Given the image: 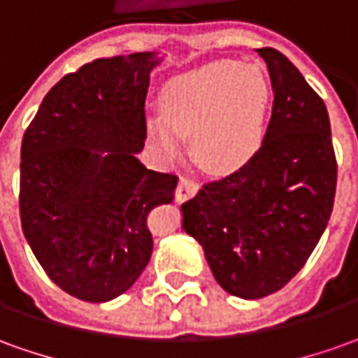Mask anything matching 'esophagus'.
<instances>
[{"label":"esophagus","mask_w":358,"mask_h":358,"mask_svg":"<svg viewBox=\"0 0 358 358\" xmlns=\"http://www.w3.org/2000/svg\"><path fill=\"white\" fill-rule=\"evenodd\" d=\"M198 189H199L198 182H194V180H188V178H180L178 188H176V201L182 203V201H186V199L194 198Z\"/></svg>","instance_id":"esophagus-1"}]
</instances>
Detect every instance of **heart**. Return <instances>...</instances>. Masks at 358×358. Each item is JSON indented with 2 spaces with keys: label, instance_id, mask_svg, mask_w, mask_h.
Masks as SVG:
<instances>
[{
  "label": "heart",
  "instance_id": "1",
  "mask_svg": "<svg viewBox=\"0 0 358 358\" xmlns=\"http://www.w3.org/2000/svg\"><path fill=\"white\" fill-rule=\"evenodd\" d=\"M268 82L259 68L220 60L169 80L162 113L148 115L147 131L166 157H178L184 135H194V152L211 174H233L249 166L264 141Z\"/></svg>",
  "mask_w": 358,
  "mask_h": 358
}]
</instances>
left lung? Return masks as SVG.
I'll return each instance as SVG.
<instances>
[{"instance_id":"1","label":"left lung","mask_w":358,"mask_h":358,"mask_svg":"<svg viewBox=\"0 0 358 358\" xmlns=\"http://www.w3.org/2000/svg\"><path fill=\"white\" fill-rule=\"evenodd\" d=\"M274 103L259 155L182 203V227L201 245L231 296L259 300L301 271L331 217L337 162L323 99L274 48L257 50Z\"/></svg>"}]
</instances>
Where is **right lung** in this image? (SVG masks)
I'll use <instances>...</instances> for the list:
<instances>
[{"mask_svg":"<svg viewBox=\"0 0 358 358\" xmlns=\"http://www.w3.org/2000/svg\"><path fill=\"white\" fill-rule=\"evenodd\" d=\"M162 57L97 58L43 99L21 145V227L58 288L84 301L127 292L152 255L150 210L178 178L148 170L145 99Z\"/></svg>","mask_w":358,"mask_h":358,"instance_id":"add662e5","label":"right lung"}]
</instances>
